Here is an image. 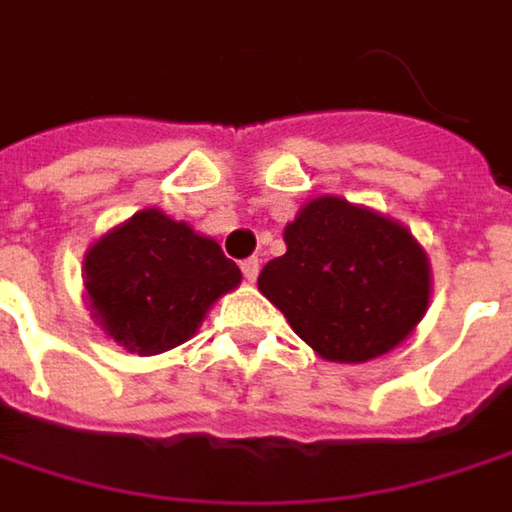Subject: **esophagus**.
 Wrapping results in <instances>:
<instances>
[{"instance_id": "obj_1", "label": "esophagus", "mask_w": 512, "mask_h": 512, "mask_svg": "<svg viewBox=\"0 0 512 512\" xmlns=\"http://www.w3.org/2000/svg\"><path fill=\"white\" fill-rule=\"evenodd\" d=\"M240 269H243V275H246L249 281H255L257 272H260V260H257V257H246V260L240 263Z\"/></svg>"}]
</instances>
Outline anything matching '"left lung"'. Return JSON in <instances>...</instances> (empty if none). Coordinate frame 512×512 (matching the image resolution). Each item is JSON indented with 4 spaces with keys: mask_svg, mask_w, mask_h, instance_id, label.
I'll list each match as a JSON object with an SVG mask.
<instances>
[{
    "mask_svg": "<svg viewBox=\"0 0 512 512\" xmlns=\"http://www.w3.org/2000/svg\"><path fill=\"white\" fill-rule=\"evenodd\" d=\"M284 243L286 255L263 266L257 286L321 359H376L426 316L432 269L403 223L316 196L284 228Z\"/></svg>",
    "mask_w": 512,
    "mask_h": 512,
    "instance_id": "left-lung-1",
    "label": "left lung"
}]
</instances>
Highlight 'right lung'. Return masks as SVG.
Instances as JSON below:
<instances>
[{
  "mask_svg": "<svg viewBox=\"0 0 512 512\" xmlns=\"http://www.w3.org/2000/svg\"><path fill=\"white\" fill-rule=\"evenodd\" d=\"M240 278L217 240L159 208H144L106 231L83 257V298L92 318L138 356L188 342Z\"/></svg>",
  "mask_w": 512,
  "mask_h": 512,
  "instance_id": "obj_1",
  "label": "right lung"
}]
</instances>
